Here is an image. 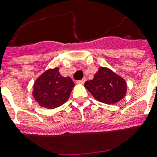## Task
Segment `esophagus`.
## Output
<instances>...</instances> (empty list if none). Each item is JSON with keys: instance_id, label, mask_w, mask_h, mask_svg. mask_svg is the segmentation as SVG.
<instances>
[{"instance_id": "obj_1", "label": "esophagus", "mask_w": 157, "mask_h": 157, "mask_svg": "<svg viewBox=\"0 0 157 157\" xmlns=\"http://www.w3.org/2000/svg\"><path fill=\"white\" fill-rule=\"evenodd\" d=\"M86 78H83V79H82V80H80V81H77V83H78V84H84V83H85V82H86Z\"/></svg>"}]
</instances>
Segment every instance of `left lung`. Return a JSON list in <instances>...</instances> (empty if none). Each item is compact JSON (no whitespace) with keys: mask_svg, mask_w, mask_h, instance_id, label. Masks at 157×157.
I'll return each instance as SVG.
<instances>
[{"mask_svg":"<svg viewBox=\"0 0 157 157\" xmlns=\"http://www.w3.org/2000/svg\"><path fill=\"white\" fill-rule=\"evenodd\" d=\"M84 86L96 100L107 104L118 103L127 91L124 79L105 67H100L93 80L86 81Z\"/></svg>","mask_w":157,"mask_h":157,"instance_id":"1","label":"left lung"}]
</instances>
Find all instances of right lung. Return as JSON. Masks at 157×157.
I'll list each match as a JSON object with an SVG mask.
<instances>
[{
  "mask_svg": "<svg viewBox=\"0 0 157 157\" xmlns=\"http://www.w3.org/2000/svg\"><path fill=\"white\" fill-rule=\"evenodd\" d=\"M74 86L69 76H61L59 67L50 68L34 82L33 96L40 107L54 109L68 100Z\"/></svg>",
  "mask_w": 157,
  "mask_h": 157,
  "instance_id": "obj_1",
  "label": "right lung"
}]
</instances>
